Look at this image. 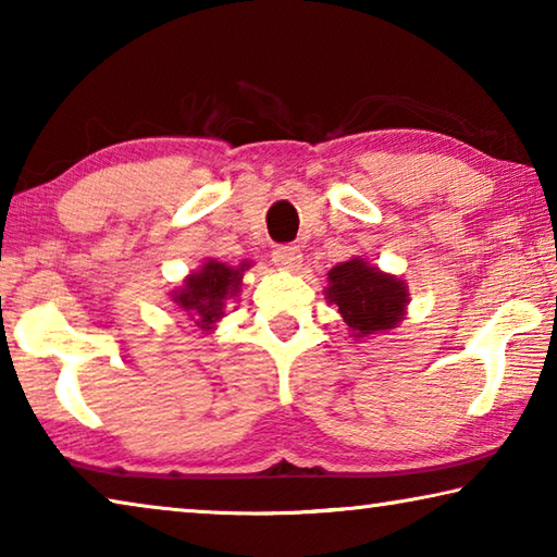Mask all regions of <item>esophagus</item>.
<instances>
[{"instance_id": "1", "label": "esophagus", "mask_w": 557, "mask_h": 557, "mask_svg": "<svg viewBox=\"0 0 557 557\" xmlns=\"http://www.w3.org/2000/svg\"><path fill=\"white\" fill-rule=\"evenodd\" d=\"M272 262H275L280 270L292 272L301 265V252L297 245H280V248L272 252Z\"/></svg>"}]
</instances>
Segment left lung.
Segmentation results:
<instances>
[{"instance_id": "obj_1", "label": "left lung", "mask_w": 557, "mask_h": 557, "mask_svg": "<svg viewBox=\"0 0 557 557\" xmlns=\"http://www.w3.org/2000/svg\"><path fill=\"white\" fill-rule=\"evenodd\" d=\"M326 301L336 305L354 338L391 332L408 312L410 292L405 280L371 265L361 256L338 262L326 272Z\"/></svg>"}]
</instances>
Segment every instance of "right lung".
I'll list each match as a JSON object with an SVG mask.
<instances>
[{"instance_id":"1","label":"right lung","mask_w":557,"mask_h":557,"mask_svg":"<svg viewBox=\"0 0 557 557\" xmlns=\"http://www.w3.org/2000/svg\"><path fill=\"white\" fill-rule=\"evenodd\" d=\"M248 268V262H240L235 268L209 258L199 270L186 275L169 297H172L178 312H184L203 334H209L225 317V307L233 299H238L243 272Z\"/></svg>"}]
</instances>
